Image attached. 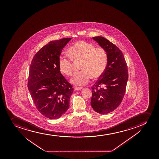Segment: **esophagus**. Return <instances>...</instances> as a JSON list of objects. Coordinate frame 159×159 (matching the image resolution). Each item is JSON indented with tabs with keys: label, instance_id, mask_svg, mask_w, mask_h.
<instances>
[{
	"label": "esophagus",
	"instance_id": "obj_1",
	"mask_svg": "<svg viewBox=\"0 0 159 159\" xmlns=\"http://www.w3.org/2000/svg\"><path fill=\"white\" fill-rule=\"evenodd\" d=\"M82 89V88H80V87H75V90H80V89Z\"/></svg>",
	"mask_w": 159,
	"mask_h": 159
}]
</instances>
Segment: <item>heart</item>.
I'll return each instance as SVG.
<instances>
[{
  "label": "heart",
  "mask_w": 159,
  "mask_h": 159,
  "mask_svg": "<svg viewBox=\"0 0 159 159\" xmlns=\"http://www.w3.org/2000/svg\"><path fill=\"white\" fill-rule=\"evenodd\" d=\"M68 53L74 61H80L81 71L71 79V82L76 85H84L89 83L91 78L93 80L100 78L108 64V53L104 48H96L93 43L84 41L74 44L69 48ZM71 60L64 56L59 59L60 71L67 76L73 75L74 71Z\"/></svg>",
  "instance_id": "heart-1"
}]
</instances>
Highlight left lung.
<instances>
[{
	"mask_svg": "<svg viewBox=\"0 0 159 159\" xmlns=\"http://www.w3.org/2000/svg\"><path fill=\"white\" fill-rule=\"evenodd\" d=\"M93 39L107 52L108 61L104 73L91 88V104L95 111L106 114L114 111L122 102L128 80V68L118 47L103 37Z\"/></svg>",
	"mask_w": 159,
	"mask_h": 159,
	"instance_id": "left-lung-1",
	"label": "left lung"
}]
</instances>
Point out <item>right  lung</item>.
I'll return each mask as SVG.
<instances>
[{
  "instance_id": "1",
  "label": "right lung",
  "mask_w": 159,
  "mask_h": 159,
  "mask_svg": "<svg viewBox=\"0 0 159 159\" xmlns=\"http://www.w3.org/2000/svg\"><path fill=\"white\" fill-rule=\"evenodd\" d=\"M71 38L52 41L41 48L32 60L28 87L35 106L50 119L61 117L70 107L74 89L60 73L59 59Z\"/></svg>"
}]
</instances>
